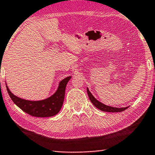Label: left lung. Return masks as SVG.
<instances>
[{"label":"left lung","mask_w":155,"mask_h":155,"mask_svg":"<svg viewBox=\"0 0 155 155\" xmlns=\"http://www.w3.org/2000/svg\"><path fill=\"white\" fill-rule=\"evenodd\" d=\"M87 94L89 98H90V101L92 103V104L95 106L96 108H98V109L101 110L103 111H105V112H121L124 111V110L127 109V108L129 107V106H128L127 107H121V108H117V107H113L111 106H108L106 105L103 103H101V102L98 101L96 98H94V96L91 94V93L89 90V89L87 87Z\"/></svg>","instance_id":"1"}]
</instances>
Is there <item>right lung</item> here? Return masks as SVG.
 Instances as JSON below:
<instances>
[{
    "label": "right lung",
    "instance_id": "right-lung-1",
    "mask_svg": "<svg viewBox=\"0 0 155 155\" xmlns=\"http://www.w3.org/2000/svg\"><path fill=\"white\" fill-rule=\"evenodd\" d=\"M72 77H68L59 83L57 91L52 96L41 101H28L15 96L6 84L7 90L13 102L27 114L34 117H52L58 114L64 103L66 85Z\"/></svg>",
    "mask_w": 155,
    "mask_h": 155
}]
</instances>
